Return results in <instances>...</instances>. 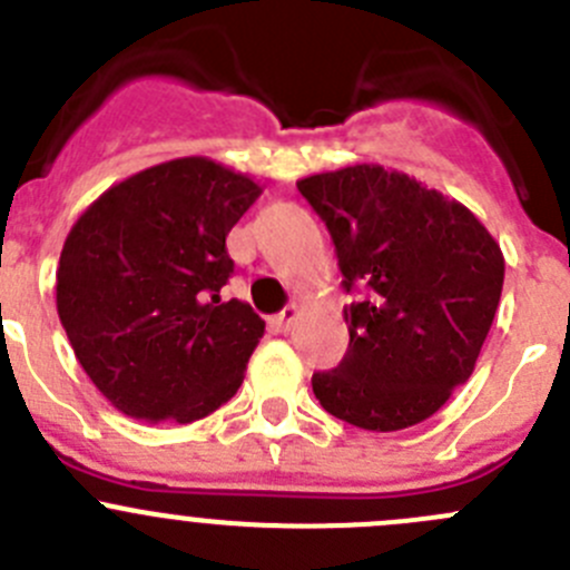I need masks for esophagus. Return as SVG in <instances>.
Returning <instances> with one entry per match:
<instances>
[{
  "mask_svg": "<svg viewBox=\"0 0 570 570\" xmlns=\"http://www.w3.org/2000/svg\"><path fill=\"white\" fill-rule=\"evenodd\" d=\"M297 317H301V312H297V306H286L284 312L275 317V325H278V331H289L292 325L297 323Z\"/></svg>",
  "mask_w": 570,
  "mask_h": 570,
  "instance_id": "esophagus-1",
  "label": "esophagus"
}]
</instances>
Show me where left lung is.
I'll return each instance as SVG.
<instances>
[{"instance_id": "1", "label": "left lung", "mask_w": 570, "mask_h": 570, "mask_svg": "<svg viewBox=\"0 0 570 570\" xmlns=\"http://www.w3.org/2000/svg\"><path fill=\"white\" fill-rule=\"evenodd\" d=\"M334 239L351 342L312 375L320 406L364 432L432 417L471 379L504 286V253L471 208L420 180L353 164L297 180Z\"/></svg>"}]
</instances>
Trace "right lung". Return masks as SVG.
<instances>
[{"instance_id": "add662e5", "label": "right lung", "mask_w": 570, "mask_h": 570, "mask_svg": "<svg viewBox=\"0 0 570 570\" xmlns=\"http://www.w3.org/2000/svg\"><path fill=\"white\" fill-rule=\"evenodd\" d=\"M262 195L206 156L130 175L71 225L55 301L77 362L110 406L145 423H195L245 381L264 320L219 289L225 236Z\"/></svg>"}]
</instances>
